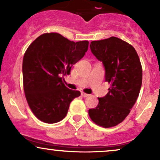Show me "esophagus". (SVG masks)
I'll return each instance as SVG.
<instances>
[{
	"mask_svg": "<svg viewBox=\"0 0 160 160\" xmlns=\"http://www.w3.org/2000/svg\"><path fill=\"white\" fill-rule=\"evenodd\" d=\"M81 95H82V97H83V98H86V97L89 96V95L86 94V93H84V92H82V93H81Z\"/></svg>",
	"mask_w": 160,
	"mask_h": 160,
	"instance_id": "esophagus-1",
	"label": "esophagus"
}]
</instances>
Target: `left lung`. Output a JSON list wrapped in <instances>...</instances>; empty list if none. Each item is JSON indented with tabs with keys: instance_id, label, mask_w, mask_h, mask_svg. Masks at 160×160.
Here are the masks:
<instances>
[{
	"instance_id": "8db88e82",
	"label": "left lung",
	"mask_w": 160,
	"mask_h": 160,
	"mask_svg": "<svg viewBox=\"0 0 160 160\" xmlns=\"http://www.w3.org/2000/svg\"><path fill=\"white\" fill-rule=\"evenodd\" d=\"M92 54L102 62L108 93L98 98V104L89 110L91 120L104 128L115 126L125 120L136 102L142 83V68L132 45L116 37L92 41Z\"/></svg>"
}]
</instances>
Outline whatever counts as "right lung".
<instances>
[{
	"label": "right lung",
	"mask_w": 160,
	"mask_h": 160,
	"mask_svg": "<svg viewBox=\"0 0 160 160\" xmlns=\"http://www.w3.org/2000/svg\"><path fill=\"white\" fill-rule=\"evenodd\" d=\"M87 40L71 41L58 33L41 34L31 43L22 62L23 86L33 113L46 123L67 115L70 103L80 91L67 88L62 78L85 55Z\"/></svg>",
	"instance_id": "obj_1"
}]
</instances>
